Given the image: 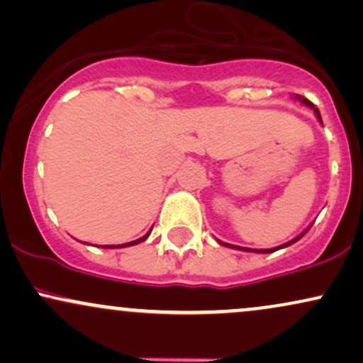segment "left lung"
Instances as JSON below:
<instances>
[{"label": "left lung", "instance_id": "obj_1", "mask_svg": "<svg viewBox=\"0 0 363 363\" xmlns=\"http://www.w3.org/2000/svg\"><path fill=\"white\" fill-rule=\"evenodd\" d=\"M298 101H301L303 106H307V107H311V109H314V112H315V116H318V119L320 121V123H323V119H320V114H319V109L318 107L314 106V104H312L311 101H307V99H303V97H297ZM311 228V227H309ZM309 228H307V230H303L301 235H297L295 237V239H291L290 242H286V244H283V245H278V247H273V249H259V251H257V249H249V247H239V245H232V244H227V242H222V240H218V244H222V245H227V247H232V249H239V251H249V252H274V251H278V249H283V247H289V245H291V244H295L297 242L298 239H302L303 235L307 234V232H309Z\"/></svg>", "mask_w": 363, "mask_h": 363}]
</instances>
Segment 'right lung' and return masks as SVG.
Returning a JSON list of instances; mask_svg holds the SVG:
<instances>
[{
  "instance_id": "right-lung-1",
  "label": "right lung",
  "mask_w": 363,
  "mask_h": 363,
  "mask_svg": "<svg viewBox=\"0 0 363 363\" xmlns=\"http://www.w3.org/2000/svg\"><path fill=\"white\" fill-rule=\"evenodd\" d=\"M150 235V232L147 235H143L141 237V239H136V240H133V242H128V244H119V245H104V247H107V249H118V247H128V245H135V244H140V242H143L145 239H147V237Z\"/></svg>"
}]
</instances>
